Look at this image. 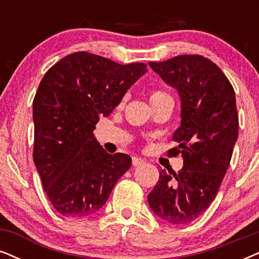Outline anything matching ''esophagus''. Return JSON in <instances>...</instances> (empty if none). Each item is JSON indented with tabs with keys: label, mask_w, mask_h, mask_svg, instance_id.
<instances>
[{
	"label": "esophagus",
	"mask_w": 259,
	"mask_h": 259,
	"mask_svg": "<svg viewBox=\"0 0 259 259\" xmlns=\"http://www.w3.org/2000/svg\"><path fill=\"white\" fill-rule=\"evenodd\" d=\"M145 162V160L141 159V158H137V156H133V165L134 166H139V165H142V163Z\"/></svg>",
	"instance_id": "esophagus-1"
}]
</instances>
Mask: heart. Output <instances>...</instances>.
<instances>
[{
  "label": "heart",
  "mask_w": 259,
  "mask_h": 259,
  "mask_svg": "<svg viewBox=\"0 0 259 259\" xmlns=\"http://www.w3.org/2000/svg\"><path fill=\"white\" fill-rule=\"evenodd\" d=\"M165 97H169V96L162 91H153L152 93H150V101L161 99V98H165Z\"/></svg>",
  "instance_id": "heart-1"
}]
</instances>
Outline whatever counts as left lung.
I'll return each instance as SVG.
<instances>
[{
	"instance_id": "1",
	"label": "left lung",
	"mask_w": 259,
	"mask_h": 259,
	"mask_svg": "<svg viewBox=\"0 0 259 259\" xmlns=\"http://www.w3.org/2000/svg\"><path fill=\"white\" fill-rule=\"evenodd\" d=\"M150 68L181 97V126L173 141L183 168L160 169L148 195L154 214L171 225L197 219L217 197L238 139L239 119L233 87L214 62L199 55H181Z\"/></svg>"
}]
</instances>
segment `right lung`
<instances>
[{"label":"right lung","mask_w":259,"mask_h":259,"mask_svg":"<svg viewBox=\"0 0 259 259\" xmlns=\"http://www.w3.org/2000/svg\"><path fill=\"white\" fill-rule=\"evenodd\" d=\"M146 71L145 63L119 64L80 51L62 58L41 78L33 100V161L60 214L97 212L130 168L132 158L105 152L93 130Z\"/></svg>","instance_id":"1"}]
</instances>
